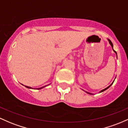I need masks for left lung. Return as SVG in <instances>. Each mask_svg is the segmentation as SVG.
<instances>
[{"instance_id": "8db88e82", "label": "left lung", "mask_w": 128, "mask_h": 128, "mask_svg": "<svg viewBox=\"0 0 128 128\" xmlns=\"http://www.w3.org/2000/svg\"><path fill=\"white\" fill-rule=\"evenodd\" d=\"M108 40L109 41V43H110V46H112V50H113V51H114V52L115 53H116V55H117V52H116V51H114V49H113V44H112V43L111 42V41H110V39H108ZM114 82H113L111 84H110V85L109 86H108L107 88H106L103 89V90H102V91H100V92H102L104 91H105V90H106L107 89H108L109 88H110V86H111L112 84V83H114ZM83 91H84V90H83ZM85 92H86V93H88V94H91V95H93V94H92V93H90V92H87V91H85Z\"/></svg>"}]
</instances>
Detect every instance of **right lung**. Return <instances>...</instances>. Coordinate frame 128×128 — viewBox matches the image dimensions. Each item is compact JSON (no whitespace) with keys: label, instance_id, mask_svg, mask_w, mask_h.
<instances>
[{"label":"right lung","instance_id":"right-lung-1","mask_svg":"<svg viewBox=\"0 0 128 128\" xmlns=\"http://www.w3.org/2000/svg\"><path fill=\"white\" fill-rule=\"evenodd\" d=\"M23 85H24V84H23ZM46 86H48V85H46ZM46 86H42V87H41V88H37V90H41V89L44 88L46 87ZM25 86L26 88H29V89H32V88L30 87V86Z\"/></svg>","mask_w":128,"mask_h":128}]
</instances>
